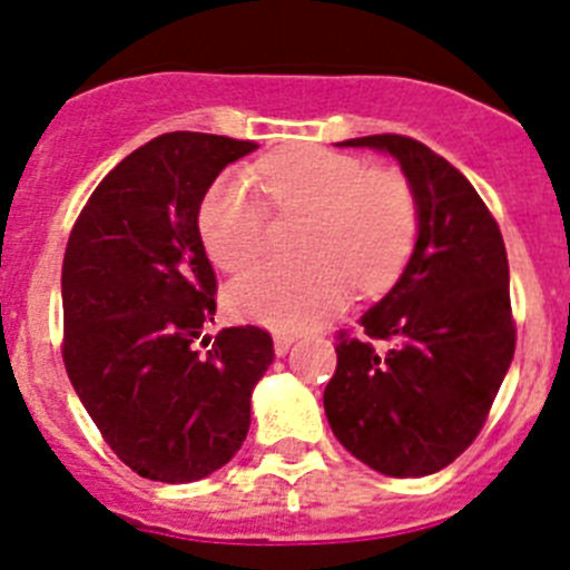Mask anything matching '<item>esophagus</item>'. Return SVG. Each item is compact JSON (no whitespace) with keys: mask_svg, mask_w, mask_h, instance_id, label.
I'll return each mask as SVG.
<instances>
[{"mask_svg":"<svg viewBox=\"0 0 570 570\" xmlns=\"http://www.w3.org/2000/svg\"><path fill=\"white\" fill-rule=\"evenodd\" d=\"M292 343H295V337H292V334H275V354H278V357H284L286 351L292 348Z\"/></svg>","mask_w":570,"mask_h":570,"instance_id":"esophagus-1","label":"esophagus"}]
</instances>
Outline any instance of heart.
Wrapping results in <instances>:
<instances>
[{
    "label": "heart",
    "instance_id": "b5f03b06",
    "mask_svg": "<svg viewBox=\"0 0 570 570\" xmlns=\"http://www.w3.org/2000/svg\"><path fill=\"white\" fill-rule=\"evenodd\" d=\"M253 178L269 210L306 213L309 222L297 242L303 264L258 267L230 286L227 303L242 321L306 332L337 315L354 286L360 295H382L411 264L419 199L396 168H368L365 159L332 148L292 146L269 154ZM254 186L247 174L225 171L199 202V238L227 273L249 269L267 247V210Z\"/></svg>",
    "mask_w": 570,
    "mask_h": 570
}]
</instances>
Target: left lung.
Returning a JSON list of instances; mask_svg holds the SVG:
<instances>
[{
  "label": "left lung",
  "instance_id": "8db88e82",
  "mask_svg": "<svg viewBox=\"0 0 570 570\" xmlns=\"http://www.w3.org/2000/svg\"><path fill=\"white\" fill-rule=\"evenodd\" d=\"M343 146L399 159L419 199V242L396 286L360 317L363 334L337 332L323 407L371 470L433 475L478 439L514 357L507 244L470 179L424 142L368 135Z\"/></svg>",
  "mask_w": 570,
  "mask_h": 570
}]
</instances>
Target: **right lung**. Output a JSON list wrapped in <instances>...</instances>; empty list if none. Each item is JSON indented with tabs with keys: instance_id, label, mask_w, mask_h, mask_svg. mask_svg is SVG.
<instances>
[{
	"instance_id": "right-lung-1",
	"label": "right lung",
	"mask_w": 570,
	"mask_h": 570,
	"mask_svg": "<svg viewBox=\"0 0 570 570\" xmlns=\"http://www.w3.org/2000/svg\"><path fill=\"white\" fill-rule=\"evenodd\" d=\"M255 148L202 131L154 137L100 179L69 233L63 368L111 453L151 481L225 466L275 357L267 328L202 337L219 284L196 213L222 168Z\"/></svg>"
}]
</instances>
